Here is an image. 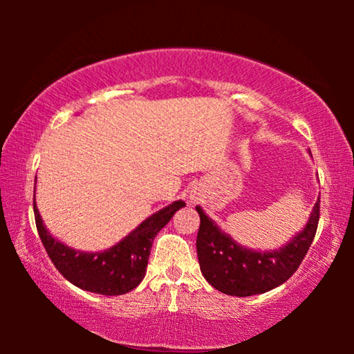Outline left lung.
<instances>
[{
	"label": "left lung",
	"mask_w": 354,
	"mask_h": 354,
	"mask_svg": "<svg viewBox=\"0 0 354 354\" xmlns=\"http://www.w3.org/2000/svg\"><path fill=\"white\" fill-rule=\"evenodd\" d=\"M196 211L200 214L196 253L205 279L225 295L251 297L279 287L297 272L316 235L321 200L314 205L303 232L287 246L269 253L240 246L230 235L224 234L200 206H196Z\"/></svg>",
	"instance_id": "8db88e82"
}]
</instances>
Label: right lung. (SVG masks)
<instances>
[{"label": "right lung", "mask_w": 354, "mask_h": 354, "mask_svg": "<svg viewBox=\"0 0 354 354\" xmlns=\"http://www.w3.org/2000/svg\"><path fill=\"white\" fill-rule=\"evenodd\" d=\"M183 206V201H176L158 211L113 248L101 253H82L53 239L33 200L38 235L55 268L75 287L108 297L124 295L140 285L147 274L154 236Z\"/></svg>", "instance_id": "obj_1"}]
</instances>
